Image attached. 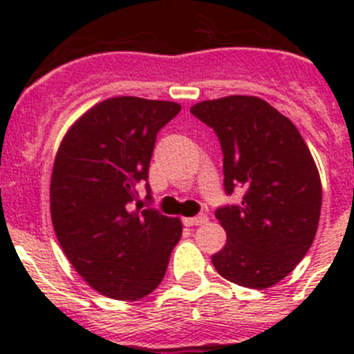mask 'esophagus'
<instances>
[{"instance_id": "obj_1", "label": "esophagus", "mask_w": 354, "mask_h": 354, "mask_svg": "<svg viewBox=\"0 0 354 354\" xmlns=\"http://www.w3.org/2000/svg\"><path fill=\"white\" fill-rule=\"evenodd\" d=\"M184 225L186 227H195V225H204L207 221V214H198L193 216V218H184Z\"/></svg>"}]
</instances>
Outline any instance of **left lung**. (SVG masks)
Segmentation results:
<instances>
[{
	"label": "left lung",
	"instance_id": "obj_1",
	"mask_svg": "<svg viewBox=\"0 0 354 354\" xmlns=\"http://www.w3.org/2000/svg\"><path fill=\"white\" fill-rule=\"evenodd\" d=\"M189 111L220 140L225 193L245 189L239 205L216 209L227 245L212 264L237 286H274L299 264L317 232L323 189L310 150L292 122L259 97H221Z\"/></svg>",
	"mask_w": 354,
	"mask_h": 354
}]
</instances>
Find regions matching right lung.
I'll list each match as a JSON object with an SVG mask.
<instances>
[{"label": "right lung", "mask_w": 354, "mask_h": 354, "mask_svg": "<svg viewBox=\"0 0 354 354\" xmlns=\"http://www.w3.org/2000/svg\"><path fill=\"white\" fill-rule=\"evenodd\" d=\"M177 102L113 97L93 106L65 134L51 175V220L72 268L97 292L140 299L161 283L183 223L143 209L152 200L149 165L158 133Z\"/></svg>", "instance_id": "1"}]
</instances>
